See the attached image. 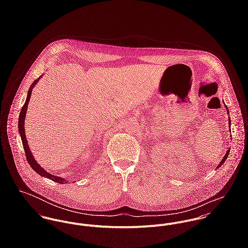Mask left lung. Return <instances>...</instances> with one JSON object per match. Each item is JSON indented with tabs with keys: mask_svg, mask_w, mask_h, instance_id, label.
<instances>
[{
	"mask_svg": "<svg viewBox=\"0 0 248 248\" xmlns=\"http://www.w3.org/2000/svg\"><path fill=\"white\" fill-rule=\"evenodd\" d=\"M224 107L226 108V111H227V113L229 114V110H228V108H227V106L224 104ZM228 123H229V124H228V125H229V132H231V129H230V126H231V120H230V116H228ZM230 137H231V136H230ZM229 153H230V148H229V149L227 150V152L225 153V155H224V156H223L222 160L219 162V164L217 165V168H219V167H220V166H221V165H222V164L225 162V160H226V159H227V157H228V155H229Z\"/></svg>",
	"mask_w": 248,
	"mask_h": 248,
	"instance_id": "left-lung-1",
	"label": "left lung"
}]
</instances>
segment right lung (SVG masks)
I'll list each match as a JSON object with an SVG mask.
<instances>
[{"label":"right lung","instance_id":"add662e5","mask_svg":"<svg viewBox=\"0 0 248 248\" xmlns=\"http://www.w3.org/2000/svg\"><path fill=\"white\" fill-rule=\"evenodd\" d=\"M43 75H41L38 79H36L35 81L31 84V88L29 89V92H28V94H27V99H26V102L24 104V106L21 109V112L19 114V121H18V130H19V134H20V137H21V140H22V143H23V146H24V150H25V153H26V156H27V159H28V162L29 164L31 165V167L35 171L37 174H39L41 177H47L48 179H51L52 181H55L57 183H65V179L64 177H58V176H53L51 174H49L47 171H46L42 166H40V164L36 161L35 158L33 157L32 155V153L30 149V146L28 144V140H27V136H26V133H25V119H26V114H27V110H28V105L30 103V100H31V93H32V90L33 88L35 87L36 84L38 83V81L41 79Z\"/></svg>","mask_w":248,"mask_h":248}]
</instances>
